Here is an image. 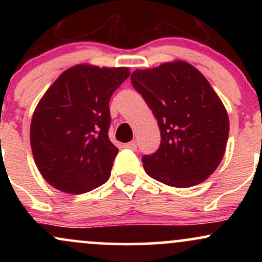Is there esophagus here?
<instances>
[{
  "label": "esophagus",
  "mask_w": 262,
  "mask_h": 262,
  "mask_svg": "<svg viewBox=\"0 0 262 262\" xmlns=\"http://www.w3.org/2000/svg\"><path fill=\"white\" fill-rule=\"evenodd\" d=\"M124 148L130 149V150H135V149H137V143H135V141H130V143L125 144Z\"/></svg>",
  "instance_id": "esophagus-1"
}]
</instances>
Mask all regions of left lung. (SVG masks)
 <instances>
[{"mask_svg":"<svg viewBox=\"0 0 262 262\" xmlns=\"http://www.w3.org/2000/svg\"><path fill=\"white\" fill-rule=\"evenodd\" d=\"M130 80L161 133L156 152L141 159L145 172L172 187H191L208 179L223 159L229 118L206 77L176 60L135 70Z\"/></svg>","mask_w":262,"mask_h":262,"instance_id":"obj_1","label":"left lung"}]
</instances>
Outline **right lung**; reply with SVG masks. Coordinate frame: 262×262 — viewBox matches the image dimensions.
Listing matches in <instances>:
<instances>
[{
  "label": "right lung",
  "instance_id": "1",
  "mask_svg": "<svg viewBox=\"0 0 262 262\" xmlns=\"http://www.w3.org/2000/svg\"><path fill=\"white\" fill-rule=\"evenodd\" d=\"M129 75L128 68L75 65L44 93L33 113L31 146L53 187L80 194L110 179L118 149L108 138V104Z\"/></svg>",
  "mask_w": 262,
  "mask_h": 262
}]
</instances>
